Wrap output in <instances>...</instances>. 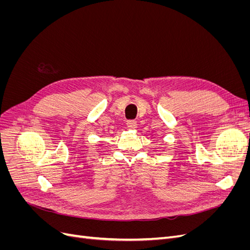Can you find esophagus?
Returning <instances> with one entry per match:
<instances>
[{
    "label": "esophagus",
    "mask_w": 250,
    "mask_h": 250,
    "mask_svg": "<svg viewBox=\"0 0 250 250\" xmlns=\"http://www.w3.org/2000/svg\"><path fill=\"white\" fill-rule=\"evenodd\" d=\"M127 127L130 128V129H135V128L138 127V123L133 120H129L127 121Z\"/></svg>",
    "instance_id": "obj_1"
}]
</instances>
